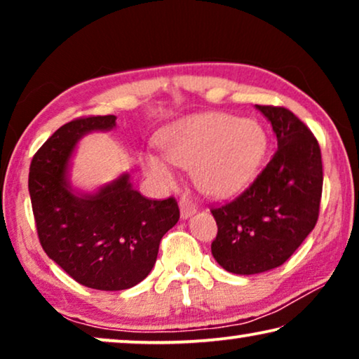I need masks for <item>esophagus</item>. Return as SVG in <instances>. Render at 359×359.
Segmentation results:
<instances>
[{"instance_id": "obj_1", "label": "esophagus", "mask_w": 359, "mask_h": 359, "mask_svg": "<svg viewBox=\"0 0 359 359\" xmlns=\"http://www.w3.org/2000/svg\"><path fill=\"white\" fill-rule=\"evenodd\" d=\"M196 210H198V208H196V204L191 203L189 199H181L180 201V215H181V219H183V220L189 219L191 215L196 214Z\"/></svg>"}]
</instances>
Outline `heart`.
<instances>
[{
	"label": "heart",
	"mask_w": 359,
	"mask_h": 359,
	"mask_svg": "<svg viewBox=\"0 0 359 359\" xmlns=\"http://www.w3.org/2000/svg\"><path fill=\"white\" fill-rule=\"evenodd\" d=\"M158 144L163 155H142V168L155 184L173 188L178 181L175 166H180L191 170L203 193L227 198L258 173L268 150V135L253 119L201 112L166 126Z\"/></svg>",
	"instance_id": "1"
}]
</instances>
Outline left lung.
Listing matches in <instances>:
<instances>
[{
	"label": "left lung",
	"instance_id": "obj_1",
	"mask_svg": "<svg viewBox=\"0 0 359 359\" xmlns=\"http://www.w3.org/2000/svg\"><path fill=\"white\" fill-rule=\"evenodd\" d=\"M255 107L273 127L276 154L242 196L212 209V257L242 276L281 266L296 252L316 227L323 184L320 147L307 126L286 107Z\"/></svg>",
	"mask_w": 359,
	"mask_h": 359
}]
</instances>
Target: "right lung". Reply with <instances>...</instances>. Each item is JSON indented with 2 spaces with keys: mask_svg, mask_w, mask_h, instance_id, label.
I'll list each match as a JSON object with an SVG mask.
<instances>
[{
  "mask_svg": "<svg viewBox=\"0 0 359 359\" xmlns=\"http://www.w3.org/2000/svg\"><path fill=\"white\" fill-rule=\"evenodd\" d=\"M116 127V116L62 126L34 155L29 196L43 252L83 286L122 291L149 276L160 240L180 219L173 198L151 201L121 173L95 191L75 188L72 158L83 137Z\"/></svg>",
  "mask_w": 359,
  "mask_h": 359,
  "instance_id": "add662e5",
  "label": "right lung"
}]
</instances>
